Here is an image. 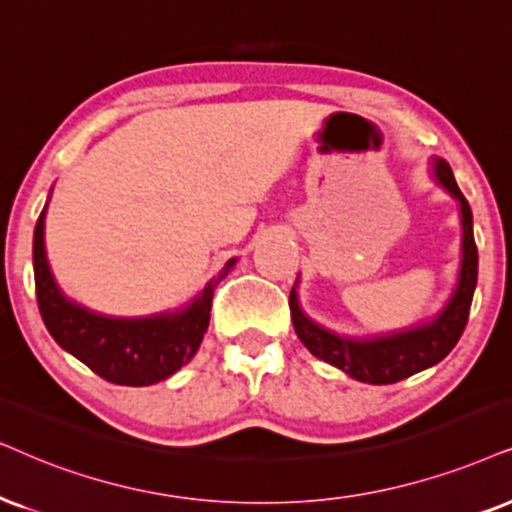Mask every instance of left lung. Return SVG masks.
Listing matches in <instances>:
<instances>
[{"mask_svg":"<svg viewBox=\"0 0 512 512\" xmlns=\"http://www.w3.org/2000/svg\"><path fill=\"white\" fill-rule=\"evenodd\" d=\"M432 172H435L439 184L461 205L463 226L461 271H458L454 293L442 307V312L432 316L430 321H418L409 328H401V331L349 338V335L328 331V328L319 326L302 312L295 290L297 281L290 290V319H293L295 333L302 340V345L316 359H323L326 364L340 368L349 378L361 380V383H399V380L409 378L413 373L439 364L456 347L465 323H468L472 293H475L477 286V245L475 236H472V210L461 189H458L454 172H451L446 160H432Z\"/></svg>","mask_w":512,"mask_h":512,"instance_id":"1","label":"left lung"}]
</instances>
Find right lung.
<instances>
[{"instance_id": "1", "label": "right lung", "mask_w": 512, "mask_h": 512, "mask_svg": "<svg viewBox=\"0 0 512 512\" xmlns=\"http://www.w3.org/2000/svg\"><path fill=\"white\" fill-rule=\"evenodd\" d=\"M44 205L32 238L37 304L58 345L115 385L144 387L170 378L198 352L210 323L212 295L236 257L184 307L151 316H106L82 307L56 286L44 250Z\"/></svg>"}]
</instances>
